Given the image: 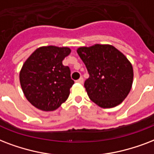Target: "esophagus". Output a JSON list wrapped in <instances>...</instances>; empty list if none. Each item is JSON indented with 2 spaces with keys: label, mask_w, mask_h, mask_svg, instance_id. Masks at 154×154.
<instances>
[{
  "label": "esophagus",
  "mask_w": 154,
  "mask_h": 154,
  "mask_svg": "<svg viewBox=\"0 0 154 154\" xmlns=\"http://www.w3.org/2000/svg\"><path fill=\"white\" fill-rule=\"evenodd\" d=\"M75 82H76V83H83V77H81V78L79 79L78 80H76Z\"/></svg>",
  "instance_id": "34e87169"
}]
</instances>
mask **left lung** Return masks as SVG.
Masks as SVG:
<instances>
[{"label":"left lung","mask_w":154,"mask_h":154,"mask_svg":"<svg viewBox=\"0 0 154 154\" xmlns=\"http://www.w3.org/2000/svg\"><path fill=\"white\" fill-rule=\"evenodd\" d=\"M77 53L89 74L84 83L89 98L103 108L122 103L133 85V70L128 58L111 45L79 47Z\"/></svg>","instance_id":"1"}]
</instances>
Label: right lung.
Here are the masks:
<instances>
[{"instance_id": "1", "label": "right lung", "mask_w": 154, "mask_h": 154, "mask_svg": "<svg viewBox=\"0 0 154 154\" xmlns=\"http://www.w3.org/2000/svg\"><path fill=\"white\" fill-rule=\"evenodd\" d=\"M70 53L68 47L42 46L25 62L20 83L26 99L35 108L54 111L67 100L74 80L63 60Z\"/></svg>"}]
</instances>
